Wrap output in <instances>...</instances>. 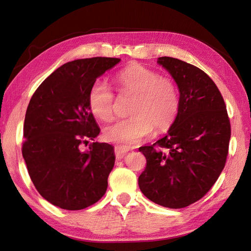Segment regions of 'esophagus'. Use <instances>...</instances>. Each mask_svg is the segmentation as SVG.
<instances>
[{
	"instance_id": "1",
	"label": "esophagus",
	"mask_w": 251,
	"mask_h": 251,
	"mask_svg": "<svg viewBox=\"0 0 251 251\" xmlns=\"http://www.w3.org/2000/svg\"><path fill=\"white\" fill-rule=\"evenodd\" d=\"M129 151V149L126 148V147H122V146H116L115 147V155L116 157L118 158H122L125 157V155L126 154V152Z\"/></svg>"
}]
</instances>
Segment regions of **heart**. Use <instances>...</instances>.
<instances>
[{"mask_svg":"<svg viewBox=\"0 0 251 251\" xmlns=\"http://www.w3.org/2000/svg\"><path fill=\"white\" fill-rule=\"evenodd\" d=\"M120 95H131V117L107 126L103 136L107 142L121 146L138 143L154 130L170 129L179 112V95L173 79L161 76L154 70L132 64L116 75ZM115 95L107 83L97 79L88 91V104L96 118L111 121L115 114Z\"/></svg>","mask_w":251,"mask_h":251,"instance_id":"obj_1","label":"heart"}]
</instances>
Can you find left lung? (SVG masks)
<instances>
[{"label":"left lung","instance_id":"obj_1","mask_svg":"<svg viewBox=\"0 0 251 251\" xmlns=\"http://www.w3.org/2000/svg\"><path fill=\"white\" fill-rule=\"evenodd\" d=\"M157 63L178 84L179 112L166 136L139 148L147 166L138 185L154 203L181 209L202 198L222 174L230 119L221 91L204 71L167 56Z\"/></svg>","mask_w":251,"mask_h":251}]
</instances>
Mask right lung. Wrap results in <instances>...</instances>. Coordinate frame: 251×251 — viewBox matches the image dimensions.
Wrapping results in <instances>:
<instances>
[{
    "instance_id": "add662e5",
    "label": "right lung",
    "mask_w": 251,
    "mask_h": 251,
    "mask_svg": "<svg viewBox=\"0 0 251 251\" xmlns=\"http://www.w3.org/2000/svg\"><path fill=\"white\" fill-rule=\"evenodd\" d=\"M120 62L115 57L76 59L51 73L30 98L24 119L22 155L38 193L60 209L83 210L99 201L115 164L114 149L91 143L100 129L90 112L88 91Z\"/></svg>"
}]
</instances>
